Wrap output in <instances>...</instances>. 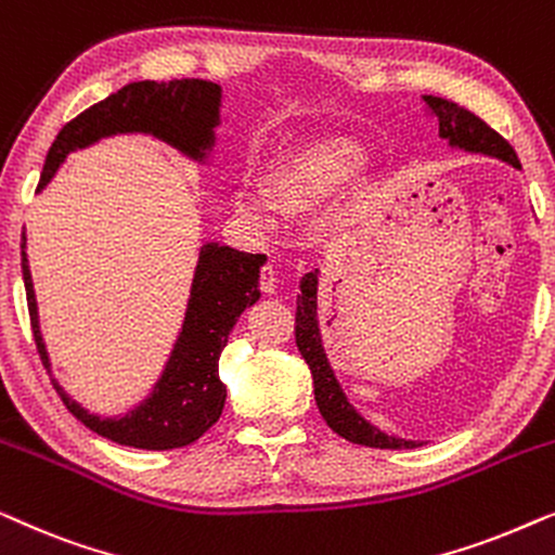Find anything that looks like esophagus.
Masks as SVG:
<instances>
[{
    "mask_svg": "<svg viewBox=\"0 0 555 555\" xmlns=\"http://www.w3.org/2000/svg\"><path fill=\"white\" fill-rule=\"evenodd\" d=\"M278 287V278H275V270H272V264H264L260 270V291L262 293H275Z\"/></svg>",
    "mask_w": 555,
    "mask_h": 555,
    "instance_id": "esophagus-1",
    "label": "esophagus"
}]
</instances>
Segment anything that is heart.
<instances>
[{
	"instance_id": "b5f03b06",
	"label": "heart",
	"mask_w": 555,
	"mask_h": 555,
	"mask_svg": "<svg viewBox=\"0 0 555 555\" xmlns=\"http://www.w3.org/2000/svg\"><path fill=\"white\" fill-rule=\"evenodd\" d=\"M366 156V146L348 133L310 135L264 164L262 196L237 194V209L255 222H270L272 211L291 219L315 215L351 184Z\"/></svg>"
}]
</instances>
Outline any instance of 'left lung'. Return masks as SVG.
Instances as JSON below:
<instances>
[{
	"instance_id": "8db88e82",
	"label": "left lung",
	"mask_w": 555,
	"mask_h": 555,
	"mask_svg": "<svg viewBox=\"0 0 555 555\" xmlns=\"http://www.w3.org/2000/svg\"><path fill=\"white\" fill-rule=\"evenodd\" d=\"M424 103H427L431 116H437L439 120V139H444L452 149L500 158V162L520 169V162L511 143L498 131H492L475 113L435 95H424ZM318 272L321 270L308 272L300 280L298 310H295V344H298V351L306 359L310 374H313L315 404L321 409L325 424L338 437L353 444L376 447V450H414V447H420V442L386 435V431L374 427V424L356 412L344 389H340L338 378L328 363V356H325L321 328H318Z\"/></svg>"
}]
</instances>
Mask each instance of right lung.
I'll return each instance as SVG.
<instances>
[{
	"mask_svg": "<svg viewBox=\"0 0 555 555\" xmlns=\"http://www.w3.org/2000/svg\"><path fill=\"white\" fill-rule=\"evenodd\" d=\"M222 88L209 80H141L128 82L90 105L63 126L44 158L37 192L50 184L67 154L88 149L118 133H149L171 149L204 164L215 149ZM27 237L22 234V278H25L29 321L37 351L50 369V356L40 333L37 298L27 262ZM268 257L204 242L196 262L184 323L154 391L124 416H98L82 409L55 378L63 404L75 420L111 442L135 450H177L199 439L222 416L227 386L219 382V353L245 308L260 300V268Z\"/></svg>",
	"mask_w": 555,
	"mask_h": 555,
	"instance_id": "1",
	"label": "right lung"
}]
</instances>
